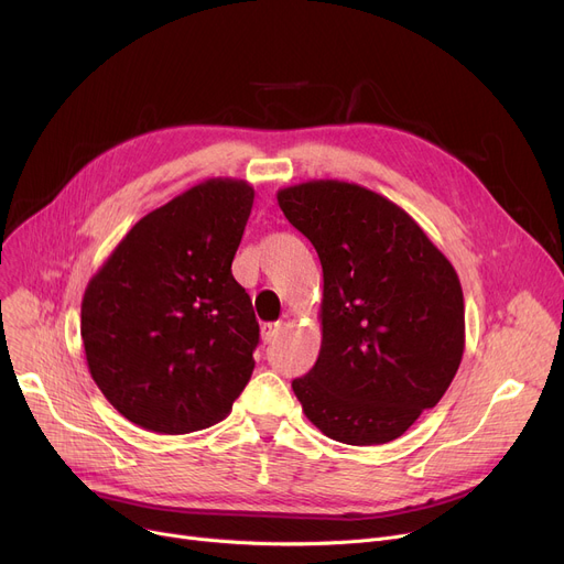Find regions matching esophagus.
<instances>
[{"mask_svg": "<svg viewBox=\"0 0 564 564\" xmlns=\"http://www.w3.org/2000/svg\"><path fill=\"white\" fill-rule=\"evenodd\" d=\"M281 334V324L279 322H270L262 324V343H272L276 340V336Z\"/></svg>", "mask_w": 564, "mask_h": 564, "instance_id": "34e87169", "label": "esophagus"}]
</instances>
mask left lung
Instances as JSON below:
<instances>
[{
    "instance_id": "8db88e82",
    "label": "left lung",
    "mask_w": 564,
    "mask_h": 564,
    "mask_svg": "<svg viewBox=\"0 0 564 564\" xmlns=\"http://www.w3.org/2000/svg\"><path fill=\"white\" fill-rule=\"evenodd\" d=\"M322 262V347L292 381L334 441L379 446L432 409L462 364L455 267L402 207L361 185L311 181L276 194Z\"/></svg>"
}]
</instances>
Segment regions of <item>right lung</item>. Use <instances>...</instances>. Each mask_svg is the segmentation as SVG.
I'll return each instance as SVG.
<instances>
[{
    "label": "right lung",
    "instance_id": "add662e5",
    "mask_svg": "<svg viewBox=\"0 0 564 564\" xmlns=\"http://www.w3.org/2000/svg\"><path fill=\"white\" fill-rule=\"evenodd\" d=\"M251 205L249 183L205 181L139 219L88 281L86 364L130 423L205 430L249 383L260 327L230 264Z\"/></svg>",
    "mask_w": 564,
    "mask_h": 564
}]
</instances>
